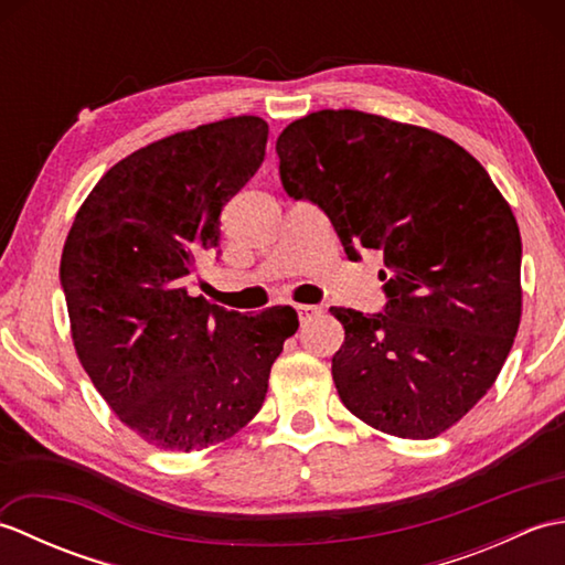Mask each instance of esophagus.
Here are the masks:
<instances>
[{"mask_svg":"<svg viewBox=\"0 0 565 565\" xmlns=\"http://www.w3.org/2000/svg\"><path fill=\"white\" fill-rule=\"evenodd\" d=\"M296 310H298V318H301V322L313 320L316 316H320V313H322V308H320V306H308V303L296 306Z\"/></svg>","mask_w":565,"mask_h":565,"instance_id":"esophagus-1","label":"esophagus"}]
</instances>
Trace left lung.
<instances>
[{
	"label": "left lung",
	"instance_id": "left-lung-1",
	"mask_svg": "<svg viewBox=\"0 0 565 565\" xmlns=\"http://www.w3.org/2000/svg\"><path fill=\"white\" fill-rule=\"evenodd\" d=\"M286 194L328 213L344 252L381 249L386 310L344 326L332 381L379 431L431 439L493 386L522 318L514 213L471 152L435 130L322 109L276 138Z\"/></svg>",
	"mask_w": 565,
	"mask_h": 565
}]
</instances>
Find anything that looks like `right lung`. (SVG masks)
Masks as SVG:
<instances>
[{
	"label": "right lung",
	"mask_w": 565,
	"mask_h": 565,
	"mask_svg": "<svg viewBox=\"0 0 565 565\" xmlns=\"http://www.w3.org/2000/svg\"><path fill=\"white\" fill-rule=\"evenodd\" d=\"M267 138L259 116H233L154 140L99 179L67 233L72 344L116 417L158 449L201 451L237 435L298 330L289 306L243 316L189 294Z\"/></svg>",
	"instance_id": "1"
}]
</instances>
